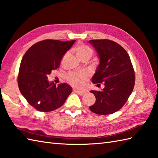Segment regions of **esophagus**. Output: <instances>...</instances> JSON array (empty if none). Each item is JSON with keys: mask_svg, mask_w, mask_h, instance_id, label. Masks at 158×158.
Listing matches in <instances>:
<instances>
[{"mask_svg": "<svg viewBox=\"0 0 158 158\" xmlns=\"http://www.w3.org/2000/svg\"><path fill=\"white\" fill-rule=\"evenodd\" d=\"M74 92L76 93H77V94H78V95H83L86 93L85 91H78V90H75Z\"/></svg>", "mask_w": 158, "mask_h": 158, "instance_id": "esophagus-1", "label": "esophagus"}]
</instances>
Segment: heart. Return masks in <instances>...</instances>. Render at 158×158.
<instances>
[{
	"label": "heart",
	"mask_w": 158,
	"mask_h": 158,
	"mask_svg": "<svg viewBox=\"0 0 158 158\" xmlns=\"http://www.w3.org/2000/svg\"><path fill=\"white\" fill-rule=\"evenodd\" d=\"M76 54L78 59L80 60L85 57L91 58L93 54V50L91 48L85 44H80L76 48ZM67 80L68 82L75 87H80L82 86L84 82L87 79V74L86 72L78 73H70L67 75Z\"/></svg>",
	"instance_id": "obj_1"
}]
</instances>
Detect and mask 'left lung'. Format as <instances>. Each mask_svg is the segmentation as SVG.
<instances>
[{"label":"left lung","instance_id":"1","mask_svg":"<svg viewBox=\"0 0 158 158\" xmlns=\"http://www.w3.org/2000/svg\"><path fill=\"white\" fill-rule=\"evenodd\" d=\"M99 59L92 82L104 83L102 91H91L96 98L89 109L95 114H110L119 110L133 91L134 71L130 58L124 48L113 41L93 40L89 41Z\"/></svg>","mask_w":158,"mask_h":158}]
</instances>
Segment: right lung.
Wrapping results in <instances>:
<instances>
[{
    "label": "right lung",
    "mask_w": 158,
    "mask_h": 158,
    "mask_svg": "<svg viewBox=\"0 0 158 158\" xmlns=\"http://www.w3.org/2000/svg\"><path fill=\"white\" fill-rule=\"evenodd\" d=\"M76 40H46L33 45L22 58L18 78V87L28 104L41 112L56 110L72 91L67 83L56 86L48 75L57 69L64 54Z\"/></svg>",
    "instance_id": "right-lung-1"
}]
</instances>
